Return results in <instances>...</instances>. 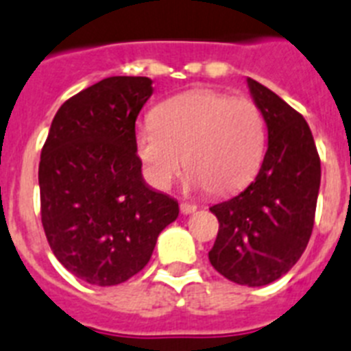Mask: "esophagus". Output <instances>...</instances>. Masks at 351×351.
<instances>
[{
	"label": "esophagus",
	"instance_id": "esophagus-1",
	"mask_svg": "<svg viewBox=\"0 0 351 351\" xmlns=\"http://www.w3.org/2000/svg\"><path fill=\"white\" fill-rule=\"evenodd\" d=\"M180 210L182 213H184V215H193V213H195L196 210V205H193V204H180Z\"/></svg>",
	"mask_w": 351,
	"mask_h": 351
}]
</instances>
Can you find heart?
<instances>
[{
    "label": "heart",
    "mask_w": 351,
    "mask_h": 351,
    "mask_svg": "<svg viewBox=\"0 0 351 351\" xmlns=\"http://www.w3.org/2000/svg\"><path fill=\"white\" fill-rule=\"evenodd\" d=\"M267 149V121L247 97L193 90L160 102L153 122L135 130V153L153 187L169 189L184 169L187 184L227 196L252 182Z\"/></svg>",
    "instance_id": "b5f03b06"
}]
</instances>
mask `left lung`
<instances>
[{
	"mask_svg": "<svg viewBox=\"0 0 351 351\" xmlns=\"http://www.w3.org/2000/svg\"><path fill=\"white\" fill-rule=\"evenodd\" d=\"M247 84L267 121L269 147L254 182L209 209L220 221L209 261L234 283L265 287L287 274L308 245L321 160L303 115L254 79Z\"/></svg>",
	"mask_w": 351,
	"mask_h": 351,
	"instance_id": "1",
	"label": "left lung"
}]
</instances>
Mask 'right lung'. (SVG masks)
Returning <instances> with one entry per match:
<instances>
[{
    "mask_svg": "<svg viewBox=\"0 0 351 351\" xmlns=\"http://www.w3.org/2000/svg\"><path fill=\"white\" fill-rule=\"evenodd\" d=\"M149 77L117 75L68 99L39 162L41 221L50 249L75 278L111 287L141 272L178 202L151 189L135 153V121Z\"/></svg>",
    "mask_w": 351,
    "mask_h": 351,
    "instance_id": "right-lung-1",
    "label": "right lung"
}]
</instances>
